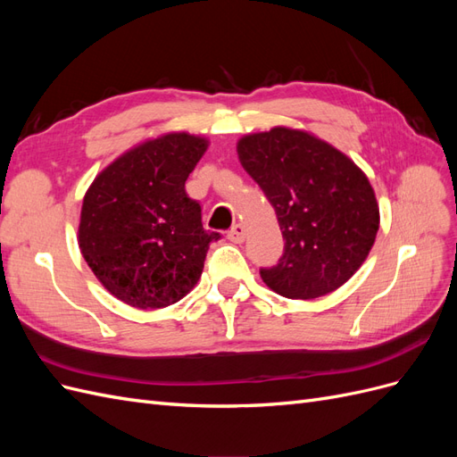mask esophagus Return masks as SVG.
<instances>
[{"instance_id":"esophagus-1","label":"esophagus","mask_w":457,"mask_h":457,"mask_svg":"<svg viewBox=\"0 0 457 457\" xmlns=\"http://www.w3.org/2000/svg\"><path fill=\"white\" fill-rule=\"evenodd\" d=\"M227 237H228V240L234 242V244H242L244 238H245V227L240 225V223H237V225H234V227L228 230Z\"/></svg>"}]
</instances>
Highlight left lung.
I'll use <instances>...</instances> for the list:
<instances>
[{"instance_id":"1","label":"left lung","mask_w":457,"mask_h":457,"mask_svg":"<svg viewBox=\"0 0 457 457\" xmlns=\"http://www.w3.org/2000/svg\"><path fill=\"white\" fill-rule=\"evenodd\" d=\"M238 156L286 240L278 262L259 269L262 282L289 299L320 297L347 282L379 228L368 177L334 146L286 128L244 137Z\"/></svg>"}]
</instances>
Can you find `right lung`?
<instances>
[{"instance_id":"right-lung-1","label":"right lung","mask_w":457,"mask_h":457,"mask_svg":"<svg viewBox=\"0 0 457 457\" xmlns=\"http://www.w3.org/2000/svg\"><path fill=\"white\" fill-rule=\"evenodd\" d=\"M207 148L170 133L129 150L95 179L81 205L79 250L110 294L137 309L183 299L204 270L219 232L185 183Z\"/></svg>"}]
</instances>
